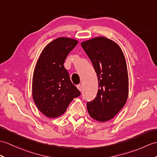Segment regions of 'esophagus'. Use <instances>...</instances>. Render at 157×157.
<instances>
[{
  "label": "esophagus",
  "mask_w": 157,
  "mask_h": 157,
  "mask_svg": "<svg viewBox=\"0 0 157 157\" xmlns=\"http://www.w3.org/2000/svg\"><path fill=\"white\" fill-rule=\"evenodd\" d=\"M77 87H78V89L80 91V92H81L82 90V86L81 84L78 85V86H77Z\"/></svg>",
  "instance_id": "34e87169"
}]
</instances>
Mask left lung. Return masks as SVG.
<instances>
[{"label":"left lung","instance_id":"1","mask_svg":"<svg viewBox=\"0 0 157 157\" xmlns=\"http://www.w3.org/2000/svg\"><path fill=\"white\" fill-rule=\"evenodd\" d=\"M96 72L97 96L87 103L90 116L99 122L112 119L125 105L128 96L126 61L120 47L105 37H94L81 43Z\"/></svg>","mask_w":157,"mask_h":157}]
</instances>
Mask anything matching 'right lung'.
Here are the masks:
<instances>
[{"instance_id": "obj_1", "label": "right lung", "mask_w": 157, "mask_h": 157, "mask_svg": "<svg viewBox=\"0 0 157 157\" xmlns=\"http://www.w3.org/2000/svg\"><path fill=\"white\" fill-rule=\"evenodd\" d=\"M78 43L74 39L57 38L45 46L39 57L33 76L32 95L36 106L47 117L63 114L74 98L81 94L63 66Z\"/></svg>"}]
</instances>
